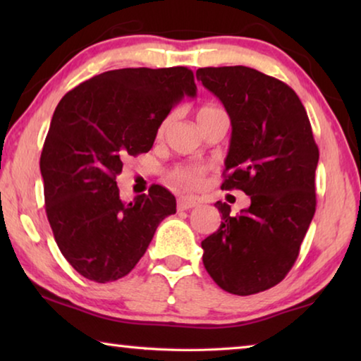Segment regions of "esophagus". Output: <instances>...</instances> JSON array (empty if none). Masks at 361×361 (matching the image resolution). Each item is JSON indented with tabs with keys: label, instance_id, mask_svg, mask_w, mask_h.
<instances>
[{
	"label": "esophagus",
	"instance_id": "34e87169",
	"mask_svg": "<svg viewBox=\"0 0 361 361\" xmlns=\"http://www.w3.org/2000/svg\"><path fill=\"white\" fill-rule=\"evenodd\" d=\"M197 205V200L192 197H180L178 199V210H189Z\"/></svg>",
	"mask_w": 361,
	"mask_h": 361
}]
</instances>
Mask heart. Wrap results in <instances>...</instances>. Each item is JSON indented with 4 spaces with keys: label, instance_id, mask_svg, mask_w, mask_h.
Instances as JSON below:
<instances>
[{
    "label": "heart",
    "instance_id": "heart-1",
    "mask_svg": "<svg viewBox=\"0 0 361 361\" xmlns=\"http://www.w3.org/2000/svg\"><path fill=\"white\" fill-rule=\"evenodd\" d=\"M219 113H224V111L218 106H212V105L202 106L197 111V122L210 119V118H213V116H216ZM164 127H166V124L161 127V132L164 130ZM170 176H172L173 181L180 183V185L192 188V186L199 185L200 176H202V169H199V167H176L175 170H172Z\"/></svg>",
    "mask_w": 361,
    "mask_h": 361
}]
</instances>
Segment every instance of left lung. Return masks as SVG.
<instances>
[{"label":"left lung","mask_w":361,"mask_h":361,"mask_svg":"<svg viewBox=\"0 0 361 361\" xmlns=\"http://www.w3.org/2000/svg\"><path fill=\"white\" fill-rule=\"evenodd\" d=\"M195 76L229 114L232 132L223 189H242L248 209L231 215L202 240L204 266L215 283L248 296L282 282L295 264L315 213L319 148L295 90L248 66L199 68Z\"/></svg>","instance_id":"obj_1"}]
</instances>
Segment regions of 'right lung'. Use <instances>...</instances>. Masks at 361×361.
Listing matches in <instances>:
<instances>
[{"label":"right lung","mask_w":361,"mask_h":361,"mask_svg":"<svg viewBox=\"0 0 361 361\" xmlns=\"http://www.w3.org/2000/svg\"><path fill=\"white\" fill-rule=\"evenodd\" d=\"M197 87L186 66L105 71L70 90L54 111L41 152L49 224L60 252L97 283L129 274L175 195L154 185L122 202L124 159L148 152L170 109Z\"/></svg>","instance_id":"1"}]
</instances>
